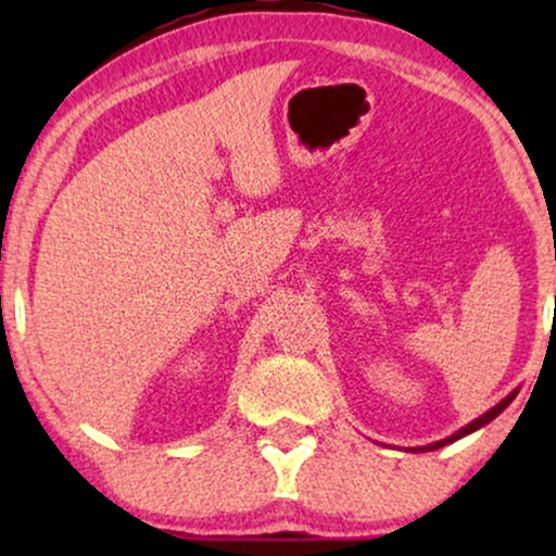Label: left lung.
Instances as JSON below:
<instances>
[{
    "label": "left lung",
    "mask_w": 556,
    "mask_h": 556,
    "mask_svg": "<svg viewBox=\"0 0 556 556\" xmlns=\"http://www.w3.org/2000/svg\"><path fill=\"white\" fill-rule=\"evenodd\" d=\"M514 397H516V392H514V394H508V397H506V400H501L496 407H493V409H489V413H485V415H481V417H478V420H473V422H470V425H466V428H463V430H458V432H455V435H451V438H445V440H440V443H432V445H430V451H435V447H443V445H447V443H453V440H458V438H463V435H468V432H473V430H478V428H483V425H485V422H491V420H493V417H498L501 413H504V409H506L508 405H511V400H514ZM425 451H428V447H425Z\"/></svg>",
    "instance_id": "1"
}]
</instances>
